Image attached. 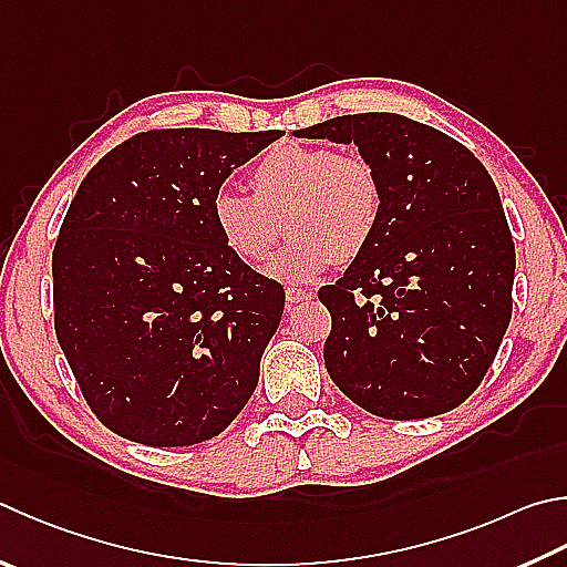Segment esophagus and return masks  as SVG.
<instances>
[{
    "mask_svg": "<svg viewBox=\"0 0 567 567\" xmlns=\"http://www.w3.org/2000/svg\"><path fill=\"white\" fill-rule=\"evenodd\" d=\"M315 297L312 290H302V287H287L285 290V300H287V307H297L302 302H310Z\"/></svg>",
    "mask_w": 567,
    "mask_h": 567,
    "instance_id": "obj_1",
    "label": "esophagus"
}]
</instances>
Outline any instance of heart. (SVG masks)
<instances>
[{
  "mask_svg": "<svg viewBox=\"0 0 567 567\" xmlns=\"http://www.w3.org/2000/svg\"><path fill=\"white\" fill-rule=\"evenodd\" d=\"M252 195L220 188L210 220L220 243L245 265L262 262L285 230L282 250L265 265L270 280L302 285L337 257L354 260L382 220V183L372 163L337 148L277 143L250 171Z\"/></svg>",
  "mask_w": 567,
  "mask_h": 567,
  "instance_id": "obj_1",
  "label": "heart"
}]
</instances>
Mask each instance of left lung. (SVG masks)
<instances>
[{
    "label": "left lung",
    "instance_id": "left-lung-1",
    "mask_svg": "<svg viewBox=\"0 0 567 567\" xmlns=\"http://www.w3.org/2000/svg\"><path fill=\"white\" fill-rule=\"evenodd\" d=\"M295 136L354 143L384 193L374 240L319 290L332 315L329 377L384 419L456 409L486 377L513 310L516 248L488 171L399 113L337 116Z\"/></svg>",
    "mask_w": 567,
    "mask_h": 567
}]
</instances>
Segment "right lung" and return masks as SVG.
<instances>
[{"label":"right lung","instance_id":"1","mask_svg":"<svg viewBox=\"0 0 567 567\" xmlns=\"http://www.w3.org/2000/svg\"><path fill=\"white\" fill-rule=\"evenodd\" d=\"M280 136L138 133L81 181L51 257L54 324L84 399L113 434L200 444L252 396L285 292L225 248L210 203Z\"/></svg>","mask_w":567,"mask_h":567}]
</instances>
